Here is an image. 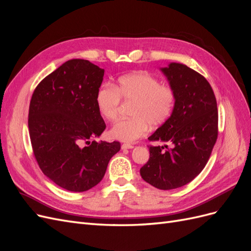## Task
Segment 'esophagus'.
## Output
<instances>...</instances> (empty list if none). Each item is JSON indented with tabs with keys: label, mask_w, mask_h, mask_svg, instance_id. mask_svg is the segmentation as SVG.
<instances>
[{
	"label": "esophagus",
	"mask_w": 251,
	"mask_h": 251,
	"mask_svg": "<svg viewBox=\"0 0 251 251\" xmlns=\"http://www.w3.org/2000/svg\"><path fill=\"white\" fill-rule=\"evenodd\" d=\"M134 146H132V144H128V143H124L123 146H121V149L123 150H127V149H133Z\"/></svg>",
	"instance_id": "esophagus-1"
}]
</instances>
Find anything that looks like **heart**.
<instances>
[{"label":"heart","instance_id":"b5f03b06","mask_svg":"<svg viewBox=\"0 0 251 251\" xmlns=\"http://www.w3.org/2000/svg\"><path fill=\"white\" fill-rule=\"evenodd\" d=\"M121 100L132 101L131 117L117 120L109 132L114 139L134 142L146 135L150 125H164L176 104V92L172 86L148 71H136L119 76L116 85L104 82L97 89L95 102L100 116L113 121L118 116Z\"/></svg>","mask_w":251,"mask_h":251}]
</instances>
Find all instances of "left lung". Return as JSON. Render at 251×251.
<instances>
[{
    "instance_id": "1",
    "label": "left lung",
    "mask_w": 251,
    "mask_h": 251,
    "mask_svg": "<svg viewBox=\"0 0 251 251\" xmlns=\"http://www.w3.org/2000/svg\"><path fill=\"white\" fill-rule=\"evenodd\" d=\"M161 71L176 92V104L149 140L173 147L150 146V159L140 175L151 185L168 191L189 183L205 168L218 138V108L214 90L200 73L178 63Z\"/></svg>"
}]
</instances>
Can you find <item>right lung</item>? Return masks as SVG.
<instances>
[{
    "instance_id": "right-lung-1",
    "label": "right lung",
    "mask_w": 251,
    "mask_h": 251,
    "mask_svg": "<svg viewBox=\"0 0 251 251\" xmlns=\"http://www.w3.org/2000/svg\"><path fill=\"white\" fill-rule=\"evenodd\" d=\"M104 70L86 59H71L36 86L28 127L33 155L44 175L70 192H86L103 178L118 141L97 142L105 124L95 94Z\"/></svg>"
}]
</instances>
